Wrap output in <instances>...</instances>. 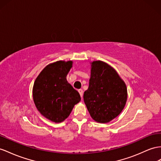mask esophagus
<instances>
[{
    "mask_svg": "<svg viewBox=\"0 0 161 161\" xmlns=\"http://www.w3.org/2000/svg\"><path fill=\"white\" fill-rule=\"evenodd\" d=\"M78 92H79V93H80V94L81 97V98L83 97V94H84L83 90H82V89H79V90H78Z\"/></svg>",
    "mask_w": 161,
    "mask_h": 161,
    "instance_id": "1",
    "label": "esophagus"
}]
</instances>
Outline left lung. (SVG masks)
I'll use <instances>...</instances> for the list:
<instances>
[{
    "label": "left lung",
    "instance_id": "8db88e82",
    "mask_svg": "<svg viewBox=\"0 0 161 161\" xmlns=\"http://www.w3.org/2000/svg\"><path fill=\"white\" fill-rule=\"evenodd\" d=\"M127 99L126 85L117 72L103 61L92 63L89 87L84 100L93 120L107 123L121 113Z\"/></svg>",
    "mask_w": 161,
    "mask_h": 161
}]
</instances>
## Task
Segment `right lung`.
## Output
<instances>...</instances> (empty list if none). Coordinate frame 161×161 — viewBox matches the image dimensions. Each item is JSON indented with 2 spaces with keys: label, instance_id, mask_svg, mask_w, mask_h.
Here are the masks:
<instances>
[{
  "label": "right lung",
  "instance_id": "right-lung-1",
  "mask_svg": "<svg viewBox=\"0 0 161 161\" xmlns=\"http://www.w3.org/2000/svg\"><path fill=\"white\" fill-rule=\"evenodd\" d=\"M71 67L72 61H57L49 64L34 83L32 94L36 108L52 122L65 120L81 100L79 92L66 79Z\"/></svg>",
  "mask_w": 161,
  "mask_h": 161
}]
</instances>
